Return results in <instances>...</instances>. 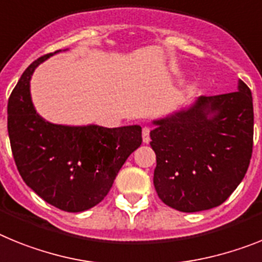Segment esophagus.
<instances>
[{
    "label": "esophagus",
    "instance_id": "1",
    "mask_svg": "<svg viewBox=\"0 0 262 262\" xmlns=\"http://www.w3.org/2000/svg\"><path fill=\"white\" fill-rule=\"evenodd\" d=\"M142 141L145 144H149L150 142V128L149 126H144L142 128Z\"/></svg>",
    "mask_w": 262,
    "mask_h": 262
}]
</instances>
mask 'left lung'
Returning a JSON list of instances; mask_svg holds the SVG:
<instances>
[{
    "label": "left lung",
    "mask_w": 262,
    "mask_h": 262,
    "mask_svg": "<svg viewBox=\"0 0 262 262\" xmlns=\"http://www.w3.org/2000/svg\"><path fill=\"white\" fill-rule=\"evenodd\" d=\"M150 146L157 156L159 199L182 212L220 206L245 177L253 150L252 92L200 96L194 106L154 121Z\"/></svg>",
    "instance_id": "1"
}]
</instances>
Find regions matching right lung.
Returning <instances> with one entry per match:
<instances>
[{
    "instance_id": "add662e5",
    "label": "right lung",
    "mask_w": 262,
    "mask_h": 262,
    "mask_svg": "<svg viewBox=\"0 0 262 262\" xmlns=\"http://www.w3.org/2000/svg\"><path fill=\"white\" fill-rule=\"evenodd\" d=\"M55 52L31 63L11 92L9 138L25 183L59 210L81 212L106 196L126 158L142 142L141 126H64L38 116L31 103L30 77L36 66Z\"/></svg>"
}]
</instances>
